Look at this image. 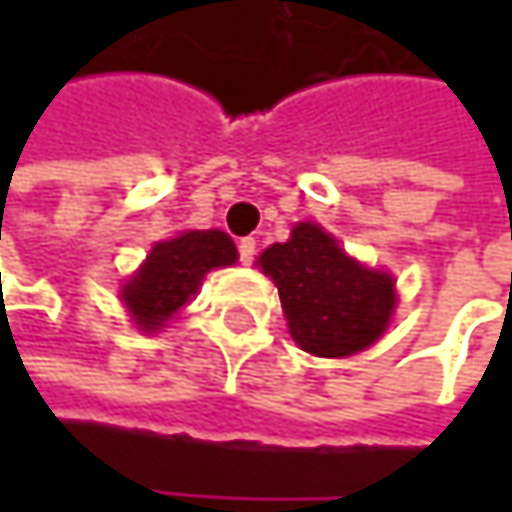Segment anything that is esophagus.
<instances>
[{"mask_svg": "<svg viewBox=\"0 0 512 512\" xmlns=\"http://www.w3.org/2000/svg\"><path fill=\"white\" fill-rule=\"evenodd\" d=\"M237 252H240V263H252L255 260V252H257V246H255V240L252 237H246V240H240V246H237Z\"/></svg>", "mask_w": 512, "mask_h": 512, "instance_id": "34e87169", "label": "esophagus"}]
</instances>
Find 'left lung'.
I'll use <instances>...</instances> for the list:
<instances>
[{"label":"left lung","instance_id":"obj_1","mask_svg":"<svg viewBox=\"0 0 512 512\" xmlns=\"http://www.w3.org/2000/svg\"><path fill=\"white\" fill-rule=\"evenodd\" d=\"M275 281L293 341L314 356L370 347L394 314V278L361 266L320 225L299 222L287 243L257 257Z\"/></svg>","mask_w":512,"mask_h":512}]
</instances>
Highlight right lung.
Wrapping results in <instances>:
<instances>
[{"label":"right lung","instance_id":"add662e5","mask_svg":"<svg viewBox=\"0 0 512 512\" xmlns=\"http://www.w3.org/2000/svg\"><path fill=\"white\" fill-rule=\"evenodd\" d=\"M237 249L222 231H186L156 243L142 269L121 287V299L145 332L159 329L198 293L201 278L216 266H231Z\"/></svg>","mask_w":512,"mask_h":512}]
</instances>
